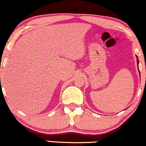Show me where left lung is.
I'll list each match as a JSON object with an SVG mask.
<instances>
[{
  "instance_id": "8db88e82",
  "label": "left lung",
  "mask_w": 146,
  "mask_h": 146,
  "mask_svg": "<svg viewBox=\"0 0 146 146\" xmlns=\"http://www.w3.org/2000/svg\"><path fill=\"white\" fill-rule=\"evenodd\" d=\"M137 62H138V66H139V60H137Z\"/></svg>"
}]
</instances>
